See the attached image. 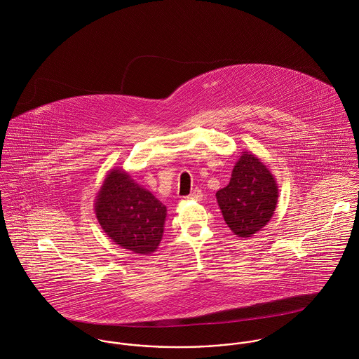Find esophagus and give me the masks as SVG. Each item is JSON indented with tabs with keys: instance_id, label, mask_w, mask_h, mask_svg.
Returning <instances> with one entry per match:
<instances>
[{
	"instance_id": "34e87169",
	"label": "esophagus",
	"mask_w": 359,
	"mask_h": 359,
	"mask_svg": "<svg viewBox=\"0 0 359 359\" xmlns=\"http://www.w3.org/2000/svg\"><path fill=\"white\" fill-rule=\"evenodd\" d=\"M188 199H191V201H196V202H201V201L203 199V192H202L201 189H194V191L191 192V195L188 196Z\"/></svg>"
}]
</instances>
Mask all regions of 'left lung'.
<instances>
[{"label": "left lung", "mask_w": 359, "mask_h": 359, "mask_svg": "<svg viewBox=\"0 0 359 359\" xmlns=\"http://www.w3.org/2000/svg\"><path fill=\"white\" fill-rule=\"evenodd\" d=\"M279 189L275 177L256 154L243 151L229 184L215 194L225 224L239 238L249 239L272 218Z\"/></svg>", "instance_id": "8db88e82"}]
</instances>
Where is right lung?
Instances as JSON below:
<instances>
[{"label":"right lung","instance_id":"right-lung-1","mask_svg":"<svg viewBox=\"0 0 359 359\" xmlns=\"http://www.w3.org/2000/svg\"><path fill=\"white\" fill-rule=\"evenodd\" d=\"M94 210L103 232L120 248L148 256L158 248L167 208L123 168L107 171Z\"/></svg>","mask_w":359,"mask_h":359}]
</instances>
